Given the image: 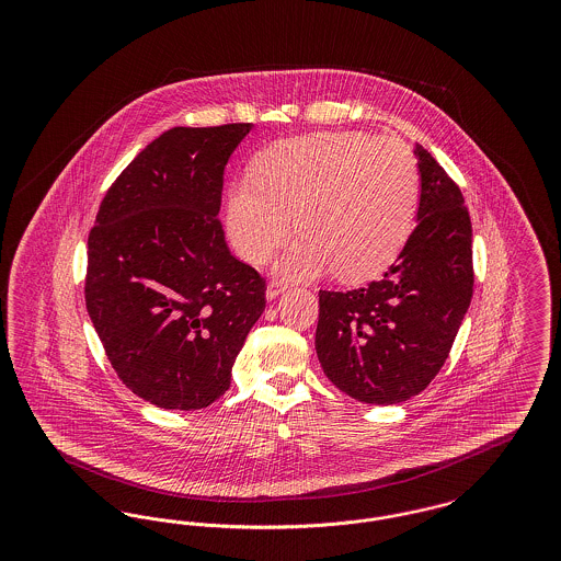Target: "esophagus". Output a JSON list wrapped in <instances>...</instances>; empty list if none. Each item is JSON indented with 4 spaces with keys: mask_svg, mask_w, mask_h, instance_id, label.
I'll return each instance as SVG.
<instances>
[{
    "mask_svg": "<svg viewBox=\"0 0 561 561\" xmlns=\"http://www.w3.org/2000/svg\"><path fill=\"white\" fill-rule=\"evenodd\" d=\"M284 290H286V286L282 282H271L267 286V298H275V296H279Z\"/></svg>",
    "mask_w": 561,
    "mask_h": 561,
    "instance_id": "obj_1",
    "label": "esophagus"
}]
</instances>
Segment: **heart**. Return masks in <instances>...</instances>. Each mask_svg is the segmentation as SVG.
Returning a JSON list of instances; mask_svg holds the SVG:
<instances>
[{"mask_svg":"<svg viewBox=\"0 0 561 561\" xmlns=\"http://www.w3.org/2000/svg\"><path fill=\"white\" fill-rule=\"evenodd\" d=\"M421 170L398 136L320 133L267 149L229 188L227 229L250 263H263L305 233L277 261L293 279L336 267L345 279H368L400 256L412 233Z\"/></svg>","mask_w":561,"mask_h":561,"instance_id":"b5f03b06","label":"heart"}]
</instances>
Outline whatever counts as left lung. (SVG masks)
I'll list each match as a JSON object with an SVG mask.
<instances>
[{"label":"left lung","mask_w":561,"mask_h":561,"mask_svg":"<svg viewBox=\"0 0 561 561\" xmlns=\"http://www.w3.org/2000/svg\"><path fill=\"white\" fill-rule=\"evenodd\" d=\"M421 204L398 261L364 288L320 290L316 351L348 398L410 400L442 370L473 296L471 218L458 185L416 145Z\"/></svg>","instance_id":"1"}]
</instances>
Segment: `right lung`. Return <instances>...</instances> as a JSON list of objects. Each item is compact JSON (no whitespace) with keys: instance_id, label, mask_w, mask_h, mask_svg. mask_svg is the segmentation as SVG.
I'll return each mask as SVG.
<instances>
[{"instance_id":"add662e5","label":"right lung","mask_w":561,"mask_h":561,"mask_svg":"<svg viewBox=\"0 0 561 561\" xmlns=\"http://www.w3.org/2000/svg\"><path fill=\"white\" fill-rule=\"evenodd\" d=\"M252 124L172 128L115 179L88 236L85 307L119 380L158 408L199 410L265 309V279L218 218L225 165Z\"/></svg>"}]
</instances>
